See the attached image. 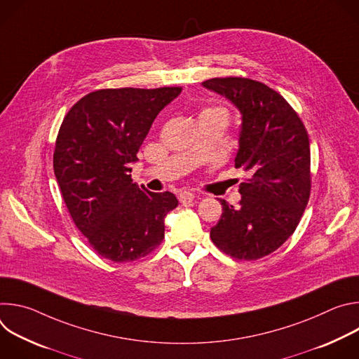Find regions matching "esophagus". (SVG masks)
<instances>
[{
  "label": "esophagus",
  "mask_w": 359,
  "mask_h": 359,
  "mask_svg": "<svg viewBox=\"0 0 359 359\" xmlns=\"http://www.w3.org/2000/svg\"><path fill=\"white\" fill-rule=\"evenodd\" d=\"M194 194L193 193H190V191H182L180 194H179V200H180V203L182 204H189V203H191L193 200H194Z\"/></svg>",
  "instance_id": "esophagus-1"
}]
</instances>
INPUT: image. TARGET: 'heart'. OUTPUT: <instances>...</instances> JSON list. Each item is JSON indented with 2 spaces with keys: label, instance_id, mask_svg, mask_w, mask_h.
I'll return each instance as SVG.
<instances>
[{
  "label": "heart",
  "instance_id": "heart-1",
  "mask_svg": "<svg viewBox=\"0 0 359 359\" xmlns=\"http://www.w3.org/2000/svg\"><path fill=\"white\" fill-rule=\"evenodd\" d=\"M206 112H224L223 109H217V108H206L201 114H206Z\"/></svg>",
  "mask_w": 359,
  "mask_h": 359
}]
</instances>
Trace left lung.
<instances>
[{
  "instance_id": "obj_1",
  "label": "left lung",
  "mask_w": 359,
  "mask_h": 359,
  "mask_svg": "<svg viewBox=\"0 0 359 359\" xmlns=\"http://www.w3.org/2000/svg\"><path fill=\"white\" fill-rule=\"evenodd\" d=\"M226 96L241 114L237 169L240 206L220 200L213 243L237 260H259L295 231L311 191L309 133L297 112L274 89L248 78H213L201 83Z\"/></svg>"
}]
</instances>
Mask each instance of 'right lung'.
Returning a JSON list of instances; mask_svg holds the SVG:
<instances>
[{"label":"right lung","mask_w":359,"mask_h":359,"mask_svg":"<svg viewBox=\"0 0 359 359\" xmlns=\"http://www.w3.org/2000/svg\"><path fill=\"white\" fill-rule=\"evenodd\" d=\"M182 92L99 89L65 115L54 150V173L78 230L102 257L128 263L165 238V217L177 208L170 191L153 193L132 182L130 165L159 112Z\"/></svg>","instance_id":"1"}]
</instances>
